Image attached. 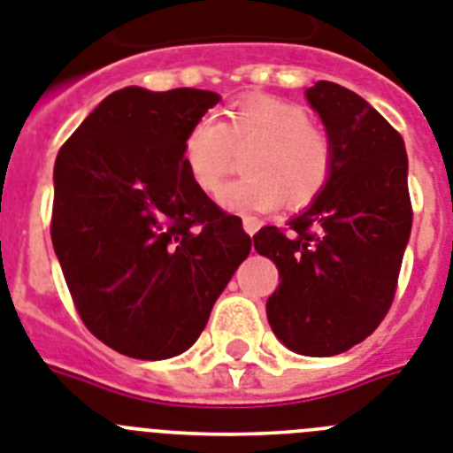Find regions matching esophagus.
Instances as JSON below:
<instances>
[{
  "mask_svg": "<svg viewBox=\"0 0 453 453\" xmlns=\"http://www.w3.org/2000/svg\"><path fill=\"white\" fill-rule=\"evenodd\" d=\"M242 223H244V230L249 234H256L260 230V226H263V223H260V219H256V216H244V220H242Z\"/></svg>",
  "mask_w": 453,
  "mask_h": 453,
  "instance_id": "obj_1",
  "label": "esophagus"
}]
</instances>
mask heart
<instances>
[{
    "label": "heart",
    "mask_w": 453,
    "mask_h": 453,
    "mask_svg": "<svg viewBox=\"0 0 453 453\" xmlns=\"http://www.w3.org/2000/svg\"><path fill=\"white\" fill-rule=\"evenodd\" d=\"M249 145L250 174L220 191L219 202L233 211H263L279 202L304 207L333 179L334 143L311 125L304 106L272 95H246L227 111V123L207 111L183 137L181 160L195 188L216 195L236 159Z\"/></svg>",
    "instance_id": "1"
}]
</instances>
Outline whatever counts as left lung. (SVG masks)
<instances>
[{
  "label": "left lung",
  "mask_w": 453,
  "mask_h": 453,
  "mask_svg": "<svg viewBox=\"0 0 453 453\" xmlns=\"http://www.w3.org/2000/svg\"><path fill=\"white\" fill-rule=\"evenodd\" d=\"M307 99L334 143L333 179L288 227L253 234L281 284L267 321L290 351L334 356L377 330L391 310L411 200L400 132L360 95L319 81Z\"/></svg>",
  "instance_id": "left-lung-1"
}]
</instances>
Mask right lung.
I'll return each instance as SVG.
<instances>
[{"label": "right lung", "mask_w": 453, "mask_h": 453, "mask_svg": "<svg viewBox=\"0 0 453 453\" xmlns=\"http://www.w3.org/2000/svg\"><path fill=\"white\" fill-rule=\"evenodd\" d=\"M219 99L123 88L55 160L50 239L67 288L86 328L130 358L183 354L251 251L242 219L183 169L186 132Z\"/></svg>", "instance_id": "add662e5"}]
</instances>
